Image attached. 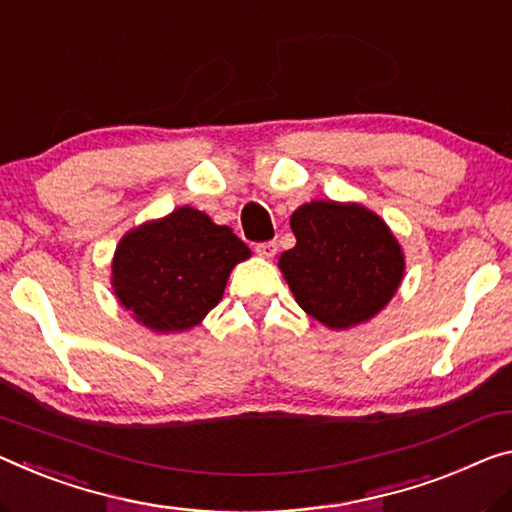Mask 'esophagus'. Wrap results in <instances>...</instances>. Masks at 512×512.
Returning <instances> with one entry per match:
<instances>
[{
  "label": "esophagus",
  "mask_w": 512,
  "mask_h": 512,
  "mask_svg": "<svg viewBox=\"0 0 512 512\" xmlns=\"http://www.w3.org/2000/svg\"><path fill=\"white\" fill-rule=\"evenodd\" d=\"M254 251L263 258H274V254H277V242H258Z\"/></svg>",
  "instance_id": "esophagus-1"
}]
</instances>
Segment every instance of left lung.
I'll return each instance as SVG.
<instances>
[{
	"instance_id": "1",
	"label": "left lung",
	"mask_w": 512,
	"mask_h": 512,
	"mask_svg": "<svg viewBox=\"0 0 512 512\" xmlns=\"http://www.w3.org/2000/svg\"><path fill=\"white\" fill-rule=\"evenodd\" d=\"M297 245L279 270L297 304L329 329L377 316L403 281L405 256L389 226L359 203L311 201L290 215Z\"/></svg>"
}]
</instances>
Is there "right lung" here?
Returning a JSON list of instances; mask_svg holds the SVG:
<instances>
[{"label":"right lung","instance_id":"right-lung-1","mask_svg":"<svg viewBox=\"0 0 512 512\" xmlns=\"http://www.w3.org/2000/svg\"><path fill=\"white\" fill-rule=\"evenodd\" d=\"M249 256L229 226L183 206L123 235L112 261L114 295L153 332H183L215 309L231 270Z\"/></svg>","mask_w":512,"mask_h":512}]
</instances>
